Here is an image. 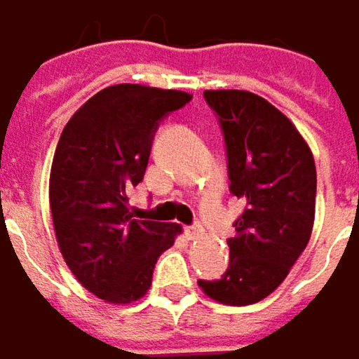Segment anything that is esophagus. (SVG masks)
Returning a JSON list of instances; mask_svg holds the SVG:
<instances>
[{"instance_id": "obj_1", "label": "esophagus", "mask_w": 359, "mask_h": 359, "mask_svg": "<svg viewBox=\"0 0 359 359\" xmlns=\"http://www.w3.org/2000/svg\"><path fill=\"white\" fill-rule=\"evenodd\" d=\"M184 234H187V238H189V241H195V238H199V236L203 234V228H201L199 224H195V226H187V228H184Z\"/></svg>"}]
</instances>
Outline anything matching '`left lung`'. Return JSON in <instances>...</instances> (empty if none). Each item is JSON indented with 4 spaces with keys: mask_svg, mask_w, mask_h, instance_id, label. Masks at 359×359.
Returning a JSON list of instances; mask_svg holds the SVG:
<instances>
[{
    "mask_svg": "<svg viewBox=\"0 0 359 359\" xmlns=\"http://www.w3.org/2000/svg\"><path fill=\"white\" fill-rule=\"evenodd\" d=\"M226 144L230 193L246 201L228 238L230 263L219 279H199L222 304L267 298L306 248L314 222L316 168L312 151L265 98L245 90H205Z\"/></svg>",
    "mask_w": 359,
    "mask_h": 359,
    "instance_id": "8db88e82",
    "label": "left lung"
}]
</instances>
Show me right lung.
<instances>
[{"mask_svg":"<svg viewBox=\"0 0 359 359\" xmlns=\"http://www.w3.org/2000/svg\"><path fill=\"white\" fill-rule=\"evenodd\" d=\"M191 100L179 90L118 83L94 94L65 125L50 166L49 201L59 250L94 296L129 304L151 285L179 224L133 219L129 191L146 175L160 121Z\"/></svg>","mask_w":359,"mask_h":359,"instance_id":"add662e5","label":"right lung"}]
</instances>
